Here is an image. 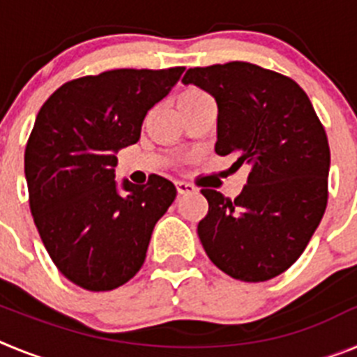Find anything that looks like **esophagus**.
<instances>
[{
    "mask_svg": "<svg viewBox=\"0 0 357 357\" xmlns=\"http://www.w3.org/2000/svg\"><path fill=\"white\" fill-rule=\"evenodd\" d=\"M175 185H176V191H178V195H188V193H195V191H197V188H195L193 184H188V182H184V181L175 182Z\"/></svg>",
    "mask_w": 357,
    "mask_h": 357,
    "instance_id": "1",
    "label": "esophagus"
}]
</instances>
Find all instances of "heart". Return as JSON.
Listing matches in <instances>:
<instances>
[{"label": "heart", "instance_id": "obj_1", "mask_svg": "<svg viewBox=\"0 0 357 357\" xmlns=\"http://www.w3.org/2000/svg\"><path fill=\"white\" fill-rule=\"evenodd\" d=\"M202 96H206V94L202 93V91L188 89V91H184L181 96H178V102H176V103H178V105H184V103L193 102V100H198V98H202Z\"/></svg>", "mask_w": 357, "mask_h": 357}]
</instances>
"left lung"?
I'll return each instance as SVG.
<instances>
[{
	"instance_id": "1",
	"label": "left lung",
	"mask_w": 357,
	"mask_h": 357,
	"mask_svg": "<svg viewBox=\"0 0 357 357\" xmlns=\"http://www.w3.org/2000/svg\"><path fill=\"white\" fill-rule=\"evenodd\" d=\"M216 100L218 155L248 166L229 200L202 189L209 213L198 238L209 259L245 282L273 279L295 263L327 206L331 151L307 94L291 78L248 62L193 68L182 78Z\"/></svg>"
}]
</instances>
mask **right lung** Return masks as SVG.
<instances>
[{
	"mask_svg": "<svg viewBox=\"0 0 357 357\" xmlns=\"http://www.w3.org/2000/svg\"><path fill=\"white\" fill-rule=\"evenodd\" d=\"M184 68L112 69L64 84L40 107L24 151L30 209L44 247L89 291L125 284L143 266L153 227L176 197L172 181H116L148 110Z\"/></svg>",
	"mask_w": 357,
	"mask_h": 357,
	"instance_id": "obj_1",
	"label": "right lung"
}]
</instances>
